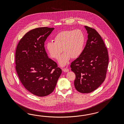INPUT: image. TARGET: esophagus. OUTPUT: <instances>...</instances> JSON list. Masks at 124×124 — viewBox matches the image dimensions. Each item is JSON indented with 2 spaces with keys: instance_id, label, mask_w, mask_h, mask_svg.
<instances>
[{
  "instance_id": "esophagus-1",
  "label": "esophagus",
  "mask_w": 124,
  "mask_h": 124,
  "mask_svg": "<svg viewBox=\"0 0 124 124\" xmlns=\"http://www.w3.org/2000/svg\"><path fill=\"white\" fill-rule=\"evenodd\" d=\"M62 70L64 72H68L69 71V70L67 68H64V69H62Z\"/></svg>"
}]
</instances>
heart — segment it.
I'll use <instances>...</instances> for the list:
<instances>
[{
    "label": "heart",
    "mask_w": 124,
    "mask_h": 124,
    "mask_svg": "<svg viewBox=\"0 0 124 124\" xmlns=\"http://www.w3.org/2000/svg\"><path fill=\"white\" fill-rule=\"evenodd\" d=\"M54 41L47 42L46 49L50 57L57 59L63 49L64 52L59 58L58 63L60 66H64L71 58L76 59L81 54L85 39L82 31L77 29L61 31L54 36Z\"/></svg>",
    "instance_id": "1"
}]
</instances>
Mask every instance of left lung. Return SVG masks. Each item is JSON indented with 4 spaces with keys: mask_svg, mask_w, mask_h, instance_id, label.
<instances>
[{
    "mask_svg": "<svg viewBox=\"0 0 124 124\" xmlns=\"http://www.w3.org/2000/svg\"><path fill=\"white\" fill-rule=\"evenodd\" d=\"M88 39L81 54L70 65L76 78L74 85L80 93H89L97 89L105 79L109 63L106 47L94 29L85 26Z\"/></svg>",
    "mask_w": 124,
    "mask_h": 124,
    "instance_id": "obj_1",
    "label": "left lung"
}]
</instances>
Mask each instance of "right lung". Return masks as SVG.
I'll return each mask as SVG.
<instances>
[{"mask_svg":"<svg viewBox=\"0 0 124 124\" xmlns=\"http://www.w3.org/2000/svg\"><path fill=\"white\" fill-rule=\"evenodd\" d=\"M54 28L41 27L27 33L20 39L15 53L16 70L26 89L39 97L51 94L62 70L49 58L45 42Z\"/></svg>","mask_w":124,"mask_h":124,"instance_id":"right-lung-1","label":"right lung"}]
</instances>
